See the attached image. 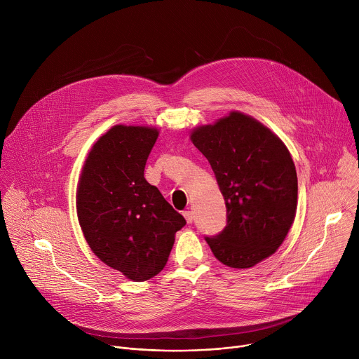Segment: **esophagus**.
<instances>
[{
    "instance_id": "34e87169",
    "label": "esophagus",
    "mask_w": 359,
    "mask_h": 359,
    "mask_svg": "<svg viewBox=\"0 0 359 359\" xmlns=\"http://www.w3.org/2000/svg\"><path fill=\"white\" fill-rule=\"evenodd\" d=\"M183 216H184V219H186V222L187 223H193V212H190V210H184L183 212Z\"/></svg>"
}]
</instances>
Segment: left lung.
<instances>
[{
	"mask_svg": "<svg viewBox=\"0 0 359 359\" xmlns=\"http://www.w3.org/2000/svg\"><path fill=\"white\" fill-rule=\"evenodd\" d=\"M191 142L209 161L226 201V227L204 237L215 257L233 269L270 257L297 210V172L285 144L240 112L196 129Z\"/></svg>",
	"mask_w": 359,
	"mask_h": 359,
	"instance_id": "8db88e82",
	"label": "left lung"
}]
</instances>
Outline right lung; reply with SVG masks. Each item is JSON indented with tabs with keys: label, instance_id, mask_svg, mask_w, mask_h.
<instances>
[{
	"label": "right lung",
	"instance_id": "right-lung-1",
	"mask_svg": "<svg viewBox=\"0 0 359 359\" xmlns=\"http://www.w3.org/2000/svg\"><path fill=\"white\" fill-rule=\"evenodd\" d=\"M158 135L144 126H114L93 144L76 193L78 219L89 247L100 262L133 281L163 270L175 234L186 224L144 179Z\"/></svg>",
	"mask_w": 359,
	"mask_h": 359
}]
</instances>
